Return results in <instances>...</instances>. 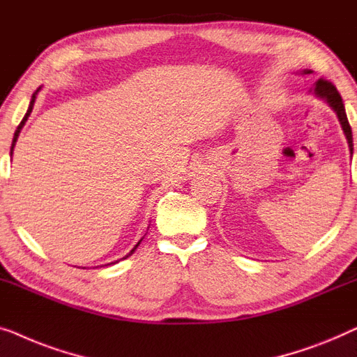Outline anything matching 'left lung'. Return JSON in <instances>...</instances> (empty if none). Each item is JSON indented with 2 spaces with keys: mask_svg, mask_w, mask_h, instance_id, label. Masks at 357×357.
Returning a JSON list of instances; mask_svg holds the SVG:
<instances>
[{
  "mask_svg": "<svg viewBox=\"0 0 357 357\" xmlns=\"http://www.w3.org/2000/svg\"><path fill=\"white\" fill-rule=\"evenodd\" d=\"M301 74H310V71H309V69H304V71ZM314 92H315V95H319V97L327 100V102L330 103V107L335 109L336 114H338L341 128H343V130H344L346 139H348V144H349V149H351V152H353V130H351L348 116H346L343 100H341V95H340L338 90H336L333 82H330V80L320 77L319 80H315V82H314Z\"/></svg>",
  "mask_w": 357,
  "mask_h": 357,
  "instance_id": "1",
  "label": "left lung"
}]
</instances>
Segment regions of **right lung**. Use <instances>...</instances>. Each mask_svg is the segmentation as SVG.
Listing matches in <instances>:
<instances>
[{
	"label": "right lung",
	"instance_id": "1",
	"mask_svg": "<svg viewBox=\"0 0 357 357\" xmlns=\"http://www.w3.org/2000/svg\"><path fill=\"white\" fill-rule=\"evenodd\" d=\"M38 90H40V89H38ZM38 90H37V92H35V93L32 95V100H30V105H29V109H27L26 116H24V118H22V121H21V124H19V126H17V129H16V132H14V139H13V145H11V155H13L14 145H16V140H17V137H19V132H21V129H22V126H24V124H26V121H27V118L30 116V113H32V108H33L35 98H37V93H38ZM140 241H142V239H140ZM140 241H139V243H137V244H135V245H134V249H132V250H130V252H129V254L126 255V257H123V259H128V257H129V255H132V254H134V250H135V249H137V245L140 244Z\"/></svg>",
	"mask_w": 357,
	"mask_h": 357
}]
</instances>
